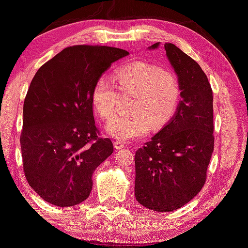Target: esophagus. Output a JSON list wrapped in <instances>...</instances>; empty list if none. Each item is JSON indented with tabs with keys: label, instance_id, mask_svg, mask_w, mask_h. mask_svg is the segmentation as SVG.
<instances>
[{
	"label": "esophagus",
	"instance_id": "obj_1",
	"mask_svg": "<svg viewBox=\"0 0 248 248\" xmlns=\"http://www.w3.org/2000/svg\"><path fill=\"white\" fill-rule=\"evenodd\" d=\"M114 147H115V150H120V148H124V147H125V143L124 142H123V141H115L114 142Z\"/></svg>",
	"mask_w": 248,
	"mask_h": 248
}]
</instances>
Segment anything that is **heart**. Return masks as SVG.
<instances>
[{
	"instance_id": "b5f03b06",
	"label": "heart",
	"mask_w": 248,
	"mask_h": 248,
	"mask_svg": "<svg viewBox=\"0 0 248 248\" xmlns=\"http://www.w3.org/2000/svg\"><path fill=\"white\" fill-rule=\"evenodd\" d=\"M115 85L101 77L94 84L92 103L103 119L111 118L123 97H131L130 114L117 116L106 124V131L117 140L137 139L150 129L159 130L172 119L178 109L181 87L177 75L146 62H133L116 69Z\"/></svg>"
}]
</instances>
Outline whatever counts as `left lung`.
Returning <instances> with one entry per match:
<instances>
[{
    "label": "left lung",
    "mask_w": 248,
    "mask_h": 248,
    "mask_svg": "<svg viewBox=\"0 0 248 248\" xmlns=\"http://www.w3.org/2000/svg\"><path fill=\"white\" fill-rule=\"evenodd\" d=\"M159 42L148 48L155 49ZM166 55L178 76L181 101L169 123L136 152V199L168 213L199 194L214 152L213 90L201 66L172 43Z\"/></svg>",
    "instance_id": "1"
}]
</instances>
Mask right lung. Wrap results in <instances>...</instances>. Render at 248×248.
<instances>
[{
  "label": "right lung",
  "mask_w": 248,
  "mask_h": 248,
  "mask_svg": "<svg viewBox=\"0 0 248 248\" xmlns=\"http://www.w3.org/2000/svg\"><path fill=\"white\" fill-rule=\"evenodd\" d=\"M129 52L110 46H75L41 66L24 102L20 136L27 181L42 199L60 207L82 202L92 174L114 146L98 137L92 91L98 78Z\"/></svg>",
  "instance_id": "1"
}]
</instances>
